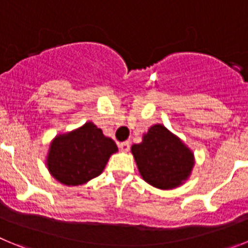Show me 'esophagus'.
I'll return each mask as SVG.
<instances>
[{"mask_svg":"<svg viewBox=\"0 0 248 248\" xmlns=\"http://www.w3.org/2000/svg\"><path fill=\"white\" fill-rule=\"evenodd\" d=\"M119 148L123 153H128L129 149H130V144H129V141H123L119 144Z\"/></svg>","mask_w":248,"mask_h":248,"instance_id":"esophagus-1","label":"esophagus"}]
</instances>
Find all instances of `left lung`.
Here are the masks:
<instances>
[{
  "label": "left lung",
  "instance_id": "left-lung-1",
  "mask_svg": "<svg viewBox=\"0 0 248 248\" xmlns=\"http://www.w3.org/2000/svg\"><path fill=\"white\" fill-rule=\"evenodd\" d=\"M140 176L160 190H172L189 180L195 165L191 149L163 124H154L141 143L131 145Z\"/></svg>",
  "mask_w": 248,
  "mask_h": 248
}]
</instances>
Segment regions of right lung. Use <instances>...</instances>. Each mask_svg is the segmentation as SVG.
Returning a JSON list of instances; mask_svg holds the SVG:
<instances>
[{"label": "right lung", "instance_id": "add662e5", "mask_svg": "<svg viewBox=\"0 0 248 248\" xmlns=\"http://www.w3.org/2000/svg\"><path fill=\"white\" fill-rule=\"evenodd\" d=\"M118 151L117 144L103 134L94 123L57 134L49 143L46 165L52 176L63 185L78 186L99 176L109 157Z\"/></svg>", "mask_w": 248, "mask_h": 248}]
</instances>
